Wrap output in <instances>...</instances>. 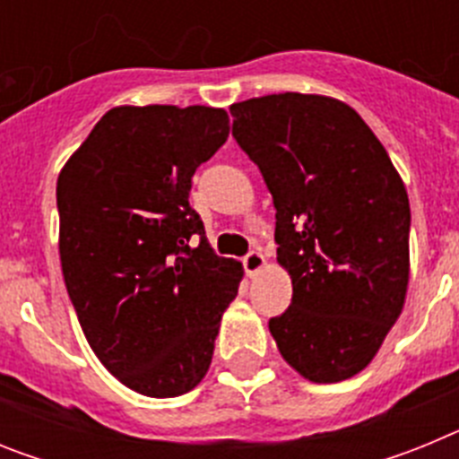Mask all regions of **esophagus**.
I'll list each match as a JSON object with an SVG mask.
<instances>
[{
    "mask_svg": "<svg viewBox=\"0 0 459 459\" xmlns=\"http://www.w3.org/2000/svg\"><path fill=\"white\" fill-rule=\"evenodd\" d=\"M264 255L259 253V250H250L246 257H243V269H246V273L248 275H255L259 273V271L264 269Z\"/></svg>",
    "mask_w": 459,
    "mask_h": 459,
    "instance_id": "1",
    "label": "esophagus"
}]
</instances>
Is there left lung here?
<instances>
[{
	"label": "left lung",
	"instance_id": "left-lung-1",
	"mask_svg": "<svg viewBox=\"0 0 459 459\" xmlns=\"http://www.w3.org/2000/svg\"><path fill=\"white\" fill-rule=\"evenodd\" d=\"M232 135L275 206L294 294L269 319L282 359L333 384L375 359L409 282L411 211L386 149L350 105L310 93L234 103Z\"/></svg>",
	"mask_w": 459,
	"mask_h": 459
}]
</instances>
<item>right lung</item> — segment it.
Returning <instances> with one entry per match:
<instances>
[{
	"label": "right lung",
	"instance_id": "add662e5",
	"mask_svg": "<svg viewBox=\"0 0 459 459\" xmlns=\"http://www.w3.org/2000/svg\"><path fill=\"white\" fill-rule=\"evenodd\" d=\"M227 124L204 105L109 109L56 181L68 299L93 354L142 395L200 384L238 291L241 264L211 250L188 202Z\"/></svg>",
	"mask_w": 459,
	"mask_h": 459
}]
</instances>
